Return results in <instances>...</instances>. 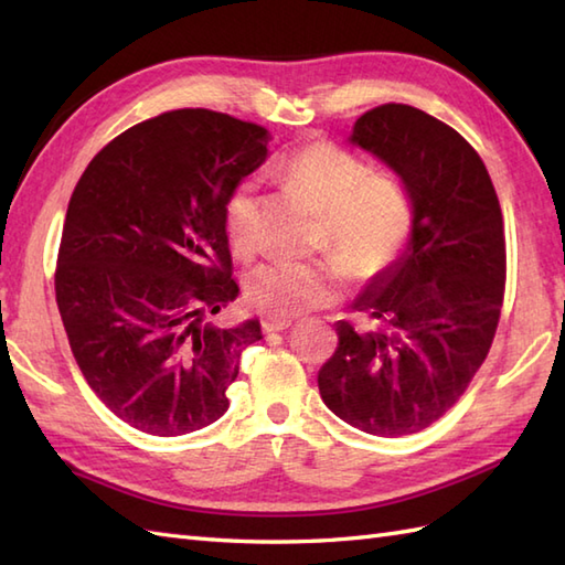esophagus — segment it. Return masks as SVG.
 <instances>
[{
    "label": "esophagus",
    "instance_id": "esophagus-1",
    "mask_svg": "<svg viewBox=\"0 0 565 565\" xmlns=\"http://www.w3.org/2000/svg\"><path fill=\"white\" fill-rule=\"evenodd\" d=\"M294 326V320H289V318H264L262 320V330L267 332V334H271V332H284V330H289Z\"/></svg>",
    "mask_w": 565,
    "mask_h": 565
}]
</instances>
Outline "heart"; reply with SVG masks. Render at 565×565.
<instances>
[{"instance_id": "1", "label": "heart", "mask_w": 565, "mask_h": 565, "mask_svg": "<svg viewBox=\"0 0 565 565\" xmlns=\"http://www.w3.org/2000/svg\"><path fill=\"white\" fill-rule=\"evenodd\" d=\"M284 177L322 213L316 262L274 259L247 279L249 303L274 318H291L338 301L350 269L362 279L388 271L413 235L411 191L395 174H371V167L332 142H310L284 164ZM257 182L245 179L225 206V227L237 249L252 245Z\"/></svg>"}]
</instances>
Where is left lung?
Instances as JSON below:
<instances>
[{
	"label": "left lung",
	"instance_id": "8db88e82",
	"mask_svg": "<svg viewBox=\"0 0 565 565\" xmlns=\"http://www.w3.org/2000/svg\"><path fill=\"white\" fill-rule=\"evenodd\" d=\"M350 142L407 186L415 223L403 255L352 303L369 328L334 326L340 342L318 388L366 435H413L459 401L493 344L505 291L502 211L478 152L415 106L366 111Z\"/></svg>",
	"mask_w": 565,
	"mask_h": 565
}]
</instances>
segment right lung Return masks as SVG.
Masks as SVG:
<instances>
[{
  "label": "right lung",
  "mask_w": 565,
  "mask_h": 565,
  "mask_svg": "<svg viewBox=\"0 0 565 565\" xmlns=\"http://www.w3.org/2000/svg\"><path fill=\"white\" fill-rule=\"evenodd\" d=\"M269 158L267 130L179 109L114 138L72 191L55 298L75 362L99 401L154 437L227 411L259 320L213 322L237 296L225 206Z\"/></svg>",
  "instance_id": "add662e5"
}]
</instances>
